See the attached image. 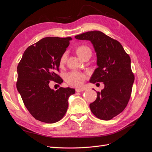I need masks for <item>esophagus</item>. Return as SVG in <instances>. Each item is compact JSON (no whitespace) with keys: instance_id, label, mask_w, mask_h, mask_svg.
<instances>
[{"instance_id":"34e87169","label":"esophagus","mask_w":152,"mask_h":152,"mask_svg":"<svg viewBox=\"0 0 152 152\" xmlns=\"http://www.w3.org/2000/svg\"><path fill=\"white\" fill-rule=\"evenodd\" d=\"M75 91L76 92H82V91H84L85 89H76Z\"/></svg>"}]
</instances>
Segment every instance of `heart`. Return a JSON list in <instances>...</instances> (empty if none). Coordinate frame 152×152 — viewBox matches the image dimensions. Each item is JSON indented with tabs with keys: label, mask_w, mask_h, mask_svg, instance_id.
Segmentation results:
<instances>
[{
	"label": "heart",
	"mask_w": 152,
	"mask_h": 152,
	"mask_svg": "<svg viewBox=\"0 0 152 152\" xmlns=\"http://www.w3.org/2000/svg\"><path fill=\"white\" fill-rule=\"evenodd\" d=\"M76 53L78 54V56L80 58H82L87 54L91 53V50L87 45H82L77 48ZM66 59L67 53H64L59 58V65L63 66L66 63ZM86 75L83 73L77 71H72L66 73L65 75V80L67 82V83L71 86L79 87L84 84L86 79Z\"/></svg>",
	"instance_id": "b5f03b06"
}]
</instances>
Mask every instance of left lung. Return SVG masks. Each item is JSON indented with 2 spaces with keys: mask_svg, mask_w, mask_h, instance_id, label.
I'll use <instances>...</instances> for the list:
<instances>
[{
  "mask_svg": "<svg viewBox=\"0 0 152 152\" xmlns=\"http://www.w3.org/2000/svg\"><path fill=\"white\" fill-rule=\"evenodd\" d=\"M93 44L97 56L98 68L90 82H103L104 89L97 92V98L89 104L94 115L109 121L121 113L129 101L134 75L131 58L118 41L100 31H91L75 36Z\"/></svg>",
  "mask_w": 152,
  "mask_h": 152,
  "instance_id": "8db88e82",
  "label": "left lung"
}]
</instances>
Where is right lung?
<instances>
[{
  "label": "right lung",
  "instance_id": "1",
  "mask_svg": "<svg viewBox=\"0 0 152 152\" xmlns=\"http://www.w3.org/2000/svg\"><path fill=\"white\" fill-rule=\"evenodd\" d=\"M71 37H49L29 46L17 67V89L30 114L39 121L53 124L65 115L68 99L74 89L50 88V80L61 84L57 74L59 58L70 44Z\"/></svg>",
  "mask_w": 152,
  "mask_h": 152
}]
</instances>
